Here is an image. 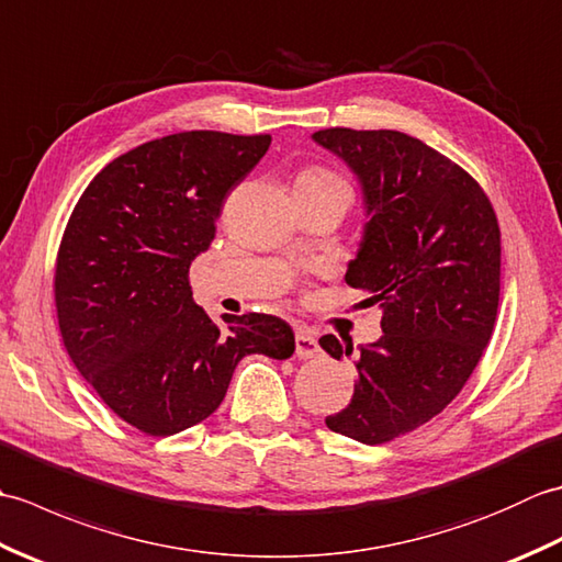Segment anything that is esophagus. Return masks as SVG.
Here are the masks:
<instances>
[{"mask_svg": "<svg viewBox=\"0 0 562 562\" xmlns=\"http://www.w3.org/2000/svg\"><path fill=\"white\" fill-rule=\"evenodd\" d=\"M294 345H296V355L302 360H312V357L321 355V345H318V336L312 328H300L294 336Z\"/></svg>", "mask_w": 562, "mask_h": 562, "instance_id": "1", "label": "esophagus"}]
</instances>
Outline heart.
<instances>
[{"mask_svg": "<svg viewBox=\"0 0 562 562\" xmlns=\"http://www.w3.org/2000/svg\"><path fill=\"white\" fill-rule=\"evenodd\" d=\"M300 181H312V183H342L338 176H333L330 171L324 169H308L300 176Z\"/></svg>", "mask_w": 562, "mask_h": 562, "instance_id": "b5f03b06", "label": "heart"}]
</instances>
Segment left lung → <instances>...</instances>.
Returning <instances> with one entry per match:
<instances>
[{"instance_id": "1", "label": "left lung", "mask_w": 562, "mask_h": 562, "mask_svg": "<svg viewBox=\"0 0 562 562\" xmlns=\"http://www.w3.org/2000/svg\"><path fill=\"white\" fill-rule=\"evenodd\" d=\"M316 145L362 188L364 229L345 282L381 308V336L360 345L348 408L326 425L384 445L432 420L459 396L491 342L499 302V226L461 166L396 130L330 127ZM330 357L352 340H318Z\"/></svg>"}]
</instances>
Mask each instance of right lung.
<instances>
[{"mask_svg": "<svg viewBox=\"0 0 562 562\" xmlns=\"http://www.w3.org/2000/svg\"><path fill=\"white\" fill-rule=\"evenodd\" d=\"M270 139L190 130L145 142L105 166L71 212L55 268L59 333L79 374L139 432L205 420L246 355L294 352L282 318L224 316L220 328L188 282L224 198Z\"/></svg>", "mask_w": 562, "mask_h": 562, "instance_id": "1", "label": "right lung"}]
</instances>
